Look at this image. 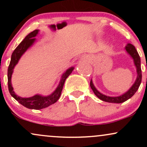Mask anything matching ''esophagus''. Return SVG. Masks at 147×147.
I'll return each mask as SVG.
<instances>
[{"label":"esophagus","instance_id":"obj_1","mask_svg":"<svg viewBox=\"0 0 147 147\" xmlns=\"http://www.w3.org/2000/svg\"><path fill=\"white\" fill-rule=\"evenodd\" d=\"M90 56H89V55H83V56H82V57H81V60L82 61H90Z\"/></svg>","mask_w":147,"mask_h":147}]
</instances>
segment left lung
I'll list each match as a JSON object with an SVG mask.
<instances>
[{"label": "left lung", "instance_id": "8db88e82", "mask_svg": "<svg viewBox=\"0 0 147 147\" xmlns=\"http://www.w3.org/2000/svg\"><path fill=\"white\" fill-rule=\"evenodd\" d=\"M126 51L127 53L130 55V56L133 58V61H134V64L136 67V70H137V78H136V82L133 84L132 86L129 89L127 92L124 93L123 95L120 96H117V97H109V96H106L105 95L99 92L98 90L96 89V88L94 86L93 83L92 82V79L90 80V86L91 89H92L95 95L100 99L101 100L104 101V102H109V103H117V104H119V103L124 102L125 101L128 100V99L133 97V95L136 92L138 89L139 88L140 85L142 82V70H141V61H140V57L139 55H138L137 50H136V48L131 43H128L125 47Z\"/></svg>", "mask_w": 147, "mask_h": 147}]
</instances>
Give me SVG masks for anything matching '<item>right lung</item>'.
<instances>
[{
  "mask_svg": "<svg viewBox=\"0 0 147 147\" xmlns=\"http://www.w3.org/2000/svg\"><path fill=\"white\" fill-rule=\"evenodd\" d=\"M38 32H39L38 30H35L32 32H30L29 34L25 36V38L21 41V43L16 47V48L14 50L12 55H11V61H10L7 70L8 88H9L10 95L12 96L17 102H19L21 105L28 108V109H35V110L45 109V108L55 104L59 99L65 79L68 78V76L72 73V70H74L73 67H71L64 72L61 76L59 84L57 86L56 90L54 91L51 95L48 96L36 95L33 97H28V98H23V97H19V96L16 95L14 90H13V87L11 86V75H12L13 71H14V68L15 65L18 63V61L21 59L22 55L26 52V50L28 48L33 45V43L36 41V38H34V37L38 34Z\"/></svg>",
  "mask_w": 147,
  "mask_h": 147,
  "instance_id": "right-lung-1",
  "label": "right lung"
}]
</instances>
